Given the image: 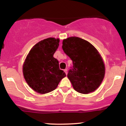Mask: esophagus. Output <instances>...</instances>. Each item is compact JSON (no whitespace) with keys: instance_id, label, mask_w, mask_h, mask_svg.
<instances>
[{"instance_id":"obj_1","label":"esophagus","mask_w":126,"mask_h":126,"mask_svg":"<svg viewBox=\"0 0 126 126\" xmlns=\"http://www.w3.org/2000/svg\"><path fill=\"white\" fill-rule=\"evenodd\" d=\"M64 72H65V73H66V75L67 74V69H64Z\"/></svg>"}]
</instances>
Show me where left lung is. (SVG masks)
<instances>
[{"label":"left lung","instance_id":"1","mask_svg":"<svg viewBox=\"0 0 126 126\" xmlns=\"http://www.w3.org/2000/svg\"><path fill=\"white\" fill-rule=\"evenodd\" d=\"M62 48L73 62L67 78L76 91L87 94L100 86L105 75V66L98 50L90 43L76 37L63 41Z\"/></svg>","mask_w":126,"mask_h":126}]
</instances>
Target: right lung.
<instances>
[{"instance_id":"add662e5","label":"right lung","mask_w":126,"mask_h":126,"mask_svg":"<svg viewBox=\"0 0 126 126\" xmlns=\"http://www.w3.org/2000/svg\"><path fill=\"white\" fill-rule=\"evenodd\" d=\"M59 38L41 40L31 49L23 65V75L33 90L44 94L54 91L66 76L53 57L59 46Z\"/></svg>"}]
</instances>
